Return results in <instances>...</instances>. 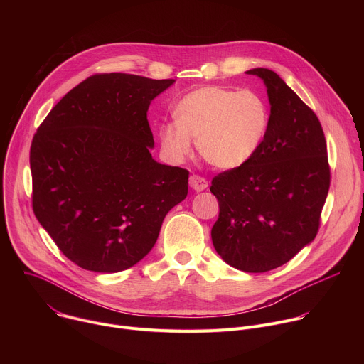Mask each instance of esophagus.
Returning a JSON list of instances; mask_svg holds the SVG:
<instances>
[{
  "label": "esophagus",
  "mask_w": 364,
  "mask_h": 364,
  "mask_svg": "<svg viewBox=\"0 0 364 364\" xmlns=\"http://www.w3.org/2000/svg\"><path fill=\"white\" fill-rule=\"evenodd\" d=\"M188 184L194 191H203L207 188V181L200 176H191L188 180Z\"/></svg>",
  "instance_id": "obj_1"
}]
</instances>
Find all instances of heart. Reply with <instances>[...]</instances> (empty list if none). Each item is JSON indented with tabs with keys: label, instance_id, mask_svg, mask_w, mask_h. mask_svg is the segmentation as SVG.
<instances>
[{
	"label": "heart",
	"instance_id": "b5f03b06",
	"mask_svg": "<svg viewBox=\"0 0 364 364\" xmlns=\"http://www.w3.org/2000/svg\"><path fill=\"white\" fill-rule=\"evenodd\" d=\"M174 124L160 127L163 151L184 161L191 138L201 157L219 170L245 166L261 146L269 125L265 100L250 90L204 86L183 96L173 111Z\"/></svg>",
	"mask_w": 364,
	"mask_h": 364
}]
</instances>
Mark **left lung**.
Returning a JSON list of instances; mask_svg holds the SVG:
<instances>
[{
	"label": "left lung",
	"instance_id": "obj_1",
	"mask_svg": "<svg viewBox=\"0 0 364 364\" xmlns=\"http://www.w3.org/2000/svg\"><path fill=\"white\" fill-rule=\"evenodd\" d=\"M271 105L265 138L242 167L212 181L216 252L243 272H267L314 240L330 188L327 144L317 115L274 72L256 68Z\"/></svg>",
	"mask_w": 364,
	"mask_h": 364
}]
</instances>
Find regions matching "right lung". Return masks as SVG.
I'll return each instance as SVG.
<instances>
[{"instance_id":"obj_1","label":"right lung","mask_w":364,"mask_h":364,"mask_svg":"<svg viewBox=\"0 0 364 364\" xmlns=\"http://www.w3.org/2000/svg\"><path fill=\"white\" fill-rule=\"evenodd\" d=\"M176 80L95 75L66 93L33 138V210L77 267L115 274L138 264L166 215L188 191V171L151 155L149 103Z\"/></svg>"}]
</instances>
